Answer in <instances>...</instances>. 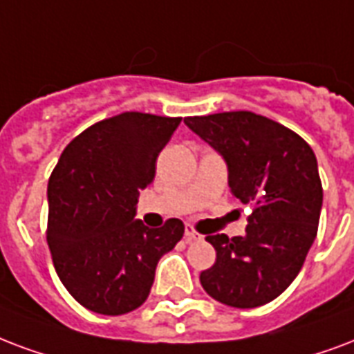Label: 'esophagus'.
<instances>
[{
    "instance_id": "obj_1",
    "label": "esophagus",
    "mask_w": 354,
    "mask_h": 354,
    "mask_svg": "<svg viewBox=\"0 0 354 354\" xmlns=\"http://www.w3.org/2000/svg\"><path fill=\"white\" fill-rule=\"evenodd\" d=\"M201 237H202L201 234H198V232H196L195 228H193V226H191V225H185V241H187V243L198 241Z\"/></svg>"
}]
</instances>
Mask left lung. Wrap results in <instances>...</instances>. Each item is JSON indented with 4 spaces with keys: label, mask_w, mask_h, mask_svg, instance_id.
Listing matches in <instances>:
<instances>
[{
    "label": "left lung",
    "mask_w": 354,
    "mask_h": 354,
    "mask_svg": "<svg viewBox=\"0 0 354 354\" xmlns=\"http://www.w3.org/2000/svg\"><path fill=\"white\" fill-rule=\"evenodd\" d=\"M183 122L223 156L232 195L252 206L245 236H206L217 260L201 273L202 288L234 308L271 303L295 280L317 236L323 187L314 150L295 131L250 111Z\"/></svg>",
    "instance_id": "left-lung-1"
}]
</instances>
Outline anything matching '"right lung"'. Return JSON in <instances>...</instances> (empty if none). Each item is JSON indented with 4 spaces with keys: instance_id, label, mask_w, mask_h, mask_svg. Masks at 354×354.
Returning <instances> with one entry per match:
<instances>
[{
    "instance_id": "right-lung-1",
    "label": "right lung",
    "mask_w": 354,
    "mask_h": 354,
    "mask_svg": "<svg viewBox=\"0 0 354 354\" xmlns=\"http://www.w3.org/2000/svg\"><path fill=\"white\" fill-rule=\"evenodd\" d=\"M182 118L122 113L87 128L59 158L48 182V245L59 279L91 312L122 315L148 299L161 256L183 236L169 219H135L139 191Z\"/></svg>"
}]
</instances>
